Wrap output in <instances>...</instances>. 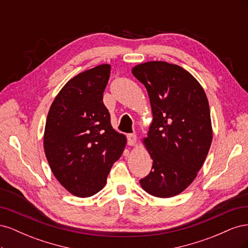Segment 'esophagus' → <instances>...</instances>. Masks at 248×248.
Listing matches in <instances>:
<instances>
[{
	"label": "esophagus",
	"mask_w": 248,
	"mask_h": 248,
	"mask_svg": "<svg viewBox=\"0 0 248 248\" xmlns=\"http://www.w3.org/2000/svg\"><path fill=\"white\" fill-rule=\"evenodd\" d=\"M127 140H128L129 146H136L137 145V136L134 133H130L127 136Z\"/></svg>",
	"instance_id": "34e87169"
}]
</instances>
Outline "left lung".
Wrapping results in <instances>:
<instances>
[{
  "mask_svg": "<svg viewBox=\"0 0 248 248\" xmlns=\"http://www.w3.org/2000/svg\"><path fill=\"white\" fill-rule=\"evenodd\" d=\"M132 74L145 85L153 114L142 140L153 166L140 183L154 197H175L196 179L211 146L207 96L200 82L175 64L142 63Z\"/></svg>",
  "mask_w": 248,
  "mask_h": 248,
  "instance_id": "obj_1",
  "label": "left lung"
}]
</instances>
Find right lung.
<instances>
[{
  "label": "right lung",
  "instance_id": "obj_1",
  "mask_svg": "<svg viewBox=\"0 0 248 248\" xmlns=\"http://www.w3.org/2000/svg\"><path fill=\"white\" fill-rule=\"evenodd\" d=\"M110 66L102 64L71 78L56 96L44 130V152L58 181L79 198L92 197L107 183L126 145L110 124L103 92Z\"/></svg>",
  "mask_w": 248,
  "mask_h": 248
}]
</instances>
